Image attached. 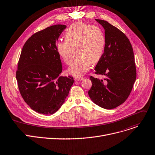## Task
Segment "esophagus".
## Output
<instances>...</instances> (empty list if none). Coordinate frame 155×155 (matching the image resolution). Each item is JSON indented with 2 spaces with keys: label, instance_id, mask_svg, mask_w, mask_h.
<instances>
[{
  "label": "esophagus",
  "instance_id": "esophagus-1",
  "mask_svg": "<svg viewBox=\"0 0 155 155\" xmlns=\"http://www.w3.org/2000/svg\"><path fill=\"white\" fill-rule=\"evenodd\" d=\"M84 80L83 77H75V81H81Z\"/></svg>",
  "mask_w": 155,
  "mask_h": 155
}]
</instances>
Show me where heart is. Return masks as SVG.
Instances as JSON below:
<instances>
[{
	"instance_id": "1",
	"label": "heart",
	"mask_w": 155,
	"mask_h": 155,
	"mask_svg": "<svg viewBox=\"0 0 155 155\" xmlns=\"http://www.w3.org/2000/svg\"><path fill=\"white\" fill-rule=\"evenodd\" d=\"M64 41L56 44V50L64 62L70 65L76 53L77 57L68 68L69 73L80 77L88 70L90 64L100 59L105 45V38L97 26L84 22L72 24L65 33Z\"/></svg>"
}]
</instances>
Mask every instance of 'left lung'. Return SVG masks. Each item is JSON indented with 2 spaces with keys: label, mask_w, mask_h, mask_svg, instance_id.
I'll return each mask as SVG.
<instances>
[{
  "label": "left lung",
  "mask_w": 155,
  "mask_h": 155,
  "mask_svg": "<svg viewBox=\"0 0 155 155\" xmlns=\"http://www.w3.org/2000/svg\"><path fill=\"white\" fill-rule=\"evenodd\" d=\"M96 20L105 29V45L95 68V74L106 78L91 76L92 86L88 94L95 104L109 110L121 105L130 94L137 78L135 57L124 33L105 20Z\"/></svg>",
  "instance_id": "obj_1"
}]
</instances>
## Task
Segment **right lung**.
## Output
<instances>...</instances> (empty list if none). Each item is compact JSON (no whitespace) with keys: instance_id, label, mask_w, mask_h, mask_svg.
I'll return each instance as SVG.
<instances>
[{"instance_id":"right-lung-1","label":"right lung","mask_w":155,"mask_h":155,"mask_svg":"<svg viewBox=\"0 0 155 155\" xmlns=\"http://www.w3.org/2000/svg\"><path fill=\"white\" fill-rule=\"evenodd\" d=\"M65 25L38 31L25 43L18 62L16 78L22 97L38 113L50 115L64 104L74 80L60 77L62 71L56 43Z\"/></svg>"}]
</instances>
